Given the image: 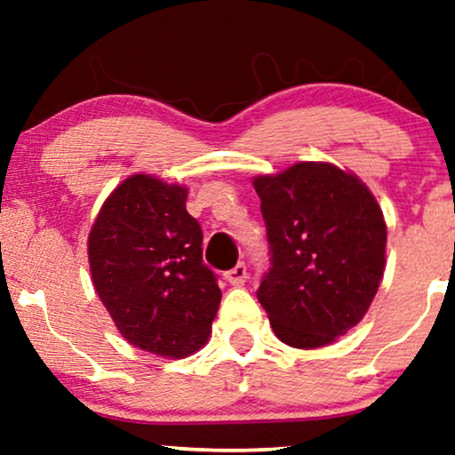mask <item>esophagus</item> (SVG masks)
Wrapping results in <instances>:
<instances>
[{"label": "esophagus", "instance_id": "obj_1", "mask_svg": "<svg viewBox=\"0 0 455 455\" xmlns=\"http://www.w3.org/2000/svg\"><path fill=\"white\" fill-rule=\"evenodd\" d=\"M224 278L231 282L233 286H242L243 282L248 280V269H245L243 263H239V265H235L231 271H227V274H224Z\"/></svg>", "mask_w": 455, "mask_h": 455}]
</instances>
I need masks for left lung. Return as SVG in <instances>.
Returning a JSON list of instances; mask_svg holds the SVG:
<instances>
[{"label":"left lung","instance_id":"obj_1","mask_svg":"<svg viewBox=\"0 0 455 455\" xmlns=\"http://www.w3.org/2000/svg\"><path fill=\"white\" fill-rule=\"evenodd\" d=\"M271 269L259 301L293 348L336 342L365 316L385 271L387 224L370 188L331 162H297L252 180Z\"/></svg>","mask_w":455,"mask_h":455}]
</instances>
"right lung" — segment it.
Returning <instances> with one entry per match:
<instances>
[{
    "label": "right lung",
    "mask_w": 455,
    "mask_h": 455,
    "mask_svg": "<svg viewBox=\"0 0 455 455\" xmlns=\"http://www.w3.org/2000/svg\"><path fill=\"white\" fill-rule=\"evenodd\" d=\"M186 198V186L130 175L102 203L87 239L93 286L117 331L169 359L205 347L222 299Z\"/></svg>",
    "instance_id": "obj_1"
}]
</instances>
